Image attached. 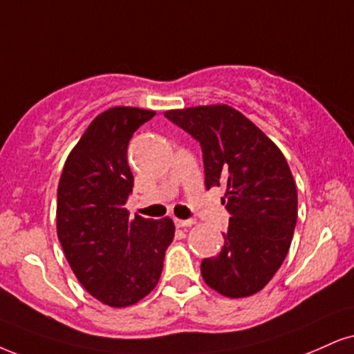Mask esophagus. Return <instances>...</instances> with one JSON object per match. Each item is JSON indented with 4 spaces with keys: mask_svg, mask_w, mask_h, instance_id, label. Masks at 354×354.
<instances>
[{
    "mask_svg": "<svg viewBox=\"0 0 354 354\" xmlns=\"http://www.w3.org/2000/svg\"><path fill=\"white\" fill-rule=\"evenodd\" d=\"M174 223H176L177 228H185V226H194L197 221L195 220H178V218H174Z\"/></svg>",
    "mask_w": 354,
    "mask_h": 354,
    "instance_id": "obj_1",
    "label": "esophagus"
}]
</instances>
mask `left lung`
Returning <instances> with one entry per match:
<instances>
[{
    "instance_id": "8db88e82",
    "label": "left lung",
    "mask_w": 354,
    "mask_h": 354,
    "mask_svg": "<svg viewBox=\"0 0 354 354\" xmlns=\"http://www.w3.org/2000/svg\"><path fill=\"white\" fill-rule=\"evenodd\" d=\"M202 146L205 187L226 185L225 244L202 261L203 281L230 299L250 297L274 277L297 223V187L281 149L228 104L164 113Z\"/></svg>"
}]
</instances>
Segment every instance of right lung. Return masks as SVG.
Masks as SVG:
<instances>
[{
    "mask_svg": "<svg viewBox=\"0 0 354 354\" xmlns=\"http://www.w3.org/2000/svg\"><path fill=\"white\" fill-rule=\"evenodd\" d=\"M156 111L115 106L100 113L65 160L57 189V236L78 282L115 308L146 297L159 282L176 226L169 216L129 218L128 144Z\"/></svg>",
    "mask_w": 354,
    "mask_h": 354,
    "instance_id": "obj_1",
    "label": "right lung"
}]
</instances>
